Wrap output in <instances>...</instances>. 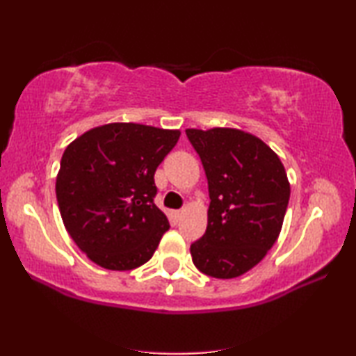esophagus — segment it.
<instances>
[{"label":"esophagus","instance_id":"1","mask_svg":"<svg viewBox=\"0 0 356 356\" xmlns=\"http://www.w3.org/2000/svg\"><path fill=\"white\" fill-rule=\"evenodd\" d=\"M172 215H173L175 220H179V218H181V215H183V211L181 210H175Z\"/></svg>","mask_w":356,"mask_h":356}]
</instances>
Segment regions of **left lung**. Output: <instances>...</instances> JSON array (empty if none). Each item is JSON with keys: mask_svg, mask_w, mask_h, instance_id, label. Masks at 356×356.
Segmentation results:
<instances>
[{"mask_svg": "<svg viewBox=\"0 0 356 356\" xmlns=\"http://www.w3.org/2000/svg\"><path fill=\"white\" fill-rule=\"evenodd\" d=\"M209 181L207 231L191 245L205 275L235 278L258 264L282 231L289 183L264 141L237 129L186 130Z\"/></svg>", "mask_w": 356, "mask_h": 356, "instance_id": "8db88e82", "label": "left lung"}]
</instances>
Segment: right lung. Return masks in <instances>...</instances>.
Here are the masks:
<instances>
[{
	"instance_id": "add662e5",
	"label": "right lung",
	"mask_w": 356,
	"mask_h": 356,
	"mask_svg": "<svg viewBox=\"0 0 356 356\" xmlns=\"http://www.w3.org/2000/svg\"><path fill=\"white\" fill-rule=\"evenodd\" d=\"M178 138L179 130L116 122L65 149L56 183L60 215L79 250L103 269L143 266L170 227L154 204V173Z\"/></svg>"
}]
</instances>
